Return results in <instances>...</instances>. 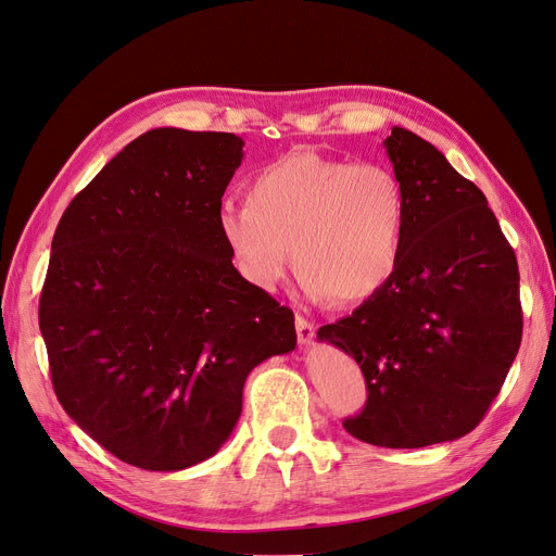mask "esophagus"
Returning a JSON list of instances; mask_svg holds the SVG:
<instances>
[{
    "label": "esophagus",
    "instance_id": "34e87169",
    "mask_svg": "<svg viewBox=\"0 0 556 556\" xmlns=\"http://www.w3.org/2000/svg\"><path fill=\"white\" fill-rule=\"evenodd\" d=\"M295 332H298V339L300 343H312L314 337H316V325L312 320H306L304 316H295Z\"/></svg>",
    "mask_w": 556,
    "mask_h": 556
}]
</instances>
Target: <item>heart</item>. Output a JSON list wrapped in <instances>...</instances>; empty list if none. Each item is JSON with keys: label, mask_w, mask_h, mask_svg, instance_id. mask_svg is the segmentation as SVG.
<instances>
[{"label": "heart", "mask_w": 556, "mask_h": 556, "mask_svg": "<svg viewBox=\"0 0 556 556\" xmlns=\"http://www.w3.org/2000/svg\"><path fill=\"white\" fill-rule=\"evenodd\" d=\"M244 199L219 205L217 231L258 291H275L286 277L289 247L312 300L364 302L396 270L405 199L396 176L380 164L293 151L256 169Z\"/></svg>", "instance_id": "b5f03b06"}]
</instances>
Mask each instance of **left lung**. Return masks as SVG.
I'll list each match as a JSON object with an SVG mask.
<instances>
[{
    "label": "left lung",
    "instance_id": "8db88e82",
    "mask_svg": "<svg viewBox=\"0 0 556 556\" xmlns=\"http://www.w3.org/2000/svg\"><path fill=\"white\" fill-rule=\"evenodd\" d=\"M405 199L394 275L318 339L353 355L366 403L353 438L419 448L475 430L522 341L516 252L485 194L405 128L384 139Z\"/></svg>",
    "mask_w": 556,
    "mask_h": 556
}]
</instances>
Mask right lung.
Here are the masks:
<instances>
[{"label":"right lung","mask_w":556,"mask_h":556,"mask_svg":"<svg viewBox=\"0 0 556 556\" xmlns=\"http://www.w3.org/2000/svg\"><path fill=\"white\" fill-rule=\"evenodd\" d=\"M244 141L155 128L64 211L38 302L54 394L118 460L176 471L217 454L252 368L295 348L289 306L217 231Z\"/></svg>","instance_id":"1"}]
</instances>
